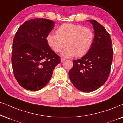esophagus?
Segmentation results:
<instances>
[{
  "mask_svg": "<svg viewBox=\"0 0 123 123\" xmlns=\"http://www.w3.org/2000/svg\"><path fill=\"white\" fill-rule=\"evenodd\" d=\"M65 59L63 58H61V62H63L65 61Z\"/></svg>",
  "mask_w": 123,
  "mask_h": 123,
  "instance_id": "1",
  "label": "esophagus"
}]
</instances>
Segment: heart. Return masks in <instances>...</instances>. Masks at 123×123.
<instances>
[{"instance_id": "b5f03b06", "label": "heart", "mask_w": 123, "mask_h": 123, "mask_svg": "<svg viewBox=\"0 0 123 123\" xmlns=\"http://www.w3.org/2000/svg\"><path fill=\"white\" fill-rule=\"evenodd\" d=\"M57 34L49 33L46 40L49 46L56 53H61L66 58L74 55L82 57L89 52L94 43L95 35L92 29L82 25L68 23L63 24L57 29Z\"/></svg>"}]
</instances>
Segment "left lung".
<instances>
[{
    "label": "left lung",
    "instance_id": "1",
    "mask_svg": "<svg viewBox=\"0 0 123 123\" xmlns=\"http://www.w3.org/2000/svg\"><path fill=\"white\" fill-rule=\"evenodd\" d=\"M88 21L93 25L94 29L92 46L82 58L73 61V68L69 72L73 85L83 92L97 90L107 81L113 58L110 34L95 20Z\"/></svg>",
    "mask_w": 123,
    "mask_h": 123
}]
</instances>
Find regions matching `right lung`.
I'll return each mask as SVG.
<instances>
[{"label": "right lung", "mask_w": 123, "mask_h": 123, "mask_svg": "<svg viewBox=\"0 0 123 123\" xmlns=\"http://www.w3.org/2000/svg\"><path fill=\"white\" fill-rule=\"evenodd\" d=\"M54 24V21L46 18L31 19L21 25L15 34L12 68L15 78L25 89L37 91L44 87L60 62V57L46 40Z\"/></svg>", "instance_id": "add662e5"}]
</instances>
